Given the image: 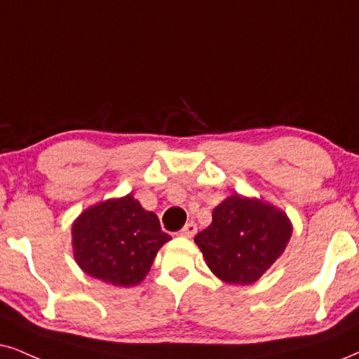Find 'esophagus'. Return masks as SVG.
<instances>
[{"mask_svg": "<svg viewBox=\"0 0 359 359\" xmlns=\"http://www.w3.org/2000/svg\"><path fill=\"white\" fill-rule=\"evenodd\" d=\"M195 233H197V224H195V222H189V224H185L184 229L180 230V235H182V237H187V238L194 237Z\"/></svg>", "mask_w": 359, "mask_h": 359, "instance_id": "1", "label": "esophagus"}]
</instances>
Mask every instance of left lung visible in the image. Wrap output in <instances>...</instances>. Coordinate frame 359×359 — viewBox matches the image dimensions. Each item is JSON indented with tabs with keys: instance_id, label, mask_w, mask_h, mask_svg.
I'll list each match as a JSON object with an SVG mask.
<instances>
[{
	"instance_id": "left-lung-1",
	"label": "left lung",
	"mask_w": 359,
	"mask_h": 359,
	"mask_svg": "<svg viewBox=\"0 0 359 359\" xmlns=\"http://www.w3.org/2000/svg\"><path fill=\"white\" fill-rule=\"evenodd\" d=\"M292 237L283 212L232 195L213 208L212 224L195 235L213 273L226 283L250 285L270 269Z\"/></svg>"
}]
</instances>
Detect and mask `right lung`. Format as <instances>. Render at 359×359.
Returning <instances> with one entry per match:
<instances>
[{"instance_id": "add662e5", "label": "right lung", "mask_w": 359, "mask_h": 359, "mask_svg": "<svg viewBox=\"0 0 359 359\" xmlns=\"http://www.w3.org/2000/svg\"><path fill=\"white\" fill-rule=\"evenodd\" d=\"M170 235L144 210L133 195L88 208L72 225V247L78 265L94 278L134 287L151 270L157 250Z\"/></svg>"}]
</instances>
